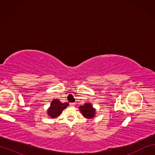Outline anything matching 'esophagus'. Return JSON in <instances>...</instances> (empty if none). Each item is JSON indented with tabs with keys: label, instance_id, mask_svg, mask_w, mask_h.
<instances>
[{
	"label": "esophagus",
	"instance_id": "34e87169",
	"mask_svg": "<svg viewBox=\"0 0 155 155\" xmlns=\"http://www.w3.org/2000/svg\"><path fill=\"white\" fill-rule=\"evenodd\" d=\"M70 105H71V107H74L75 105H76V104L74 103H70Z\"/></svg>",
	"mask_w": 155,
	"mask_h": 155
}]
</instances>
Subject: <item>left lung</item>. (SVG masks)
<instances>
[{
	"mask_svg": "<svg viewBox=\"0 0 155 155\" xmlns=\"http://www.w3.org/2000/svg\"><path fill=\"white\" fill-rule=\"evenodd\" d=\"M79 110H81L82 114L83 115V117L88 118V119L93 118L96 114V109L89 103H84V104L80 106Z\"/></svg>",
	"mask_w": 155,
	"mask_h": 155,
	"instance_id": "obj_1",
	"label": "left lung"
}]
</instances>
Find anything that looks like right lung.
<instances>
[{"mask_svg":"<svg viewBox=\"0 0 155 155\" xmlns=\"http://www.w3.org/2000/svg\"><path fill=\"white\" fill-rule=\"evenodd\" d=\"M68 105L69 104L68 103H62L58 99H53L51 102L50 107L47 109L48 117L52 118L58 117Z\"/></svg>","mask_w":155,"mask_h":155,"instance_id":"add662e5","label":"right lung"}]
</instances>
